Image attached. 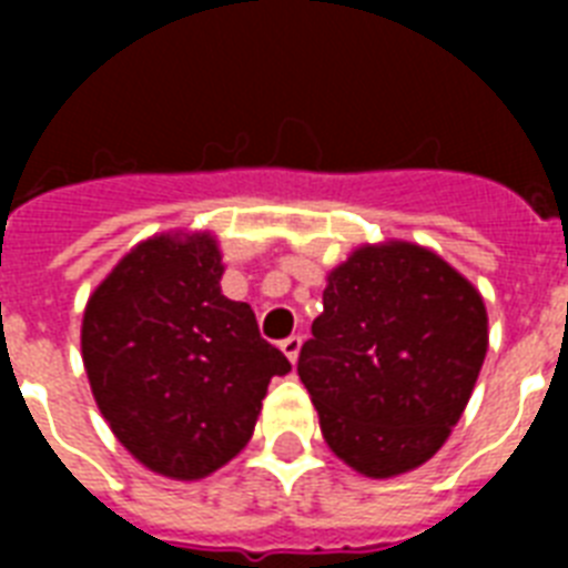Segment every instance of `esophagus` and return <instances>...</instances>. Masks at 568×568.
<instances>
[{"label": "esophagus", "mask_w": 568, "mask_h": 568, "mask_svg": "<svg viewBox=\"0 0 568 568\" xmlns=\"http://www.w3.org/2000/svg\"><path fill=\"white\" fill-rule=\"evenodd\" d=\"M301 345H303V338L301 336H288L283 342V345H280V351H283L285 356H288V363H297V356H301Z\"/></svg>", "instance_id": "esophagus-1"}]
</instances>
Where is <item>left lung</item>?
I'll use <instances>...</instances> for the list:
<instances>
[{
	"instance_id": "left-lung-1",
	"label": "left lung",
	"mask_w": 568,
	"mask_h": 568,
	"mask_svg": "<svg viewBox=\"0 0 568 568\" xmlns=\"http://www.w3.org/2000/svg\"><path fill=\"white\" fill-rule=\"evenodd\" d=\"M486 347L475 285L422 244L379 241L327 274L297 374L329 450L363 477L388 480L448 442Z\"/></svg>"
}]
</instances>
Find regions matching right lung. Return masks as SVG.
Masks as SVG:
<instances>
[{
  "instance_id": "right-lung-1",
  "label": "right lung",
  "mask_w": 568,
  "mask_h": 568,
  "mask_svg": "<svg viewBox=\"0 0 568 568\" xmlns=\"http://www.w3.org/2000/svg\"><path fill=\"white\" fill-rule=\"evenodd\" d=\"M212 232L138 241L88 297L82 363L118 442L155 475L203 480L247 445L292 365L221 292Z\"/></svg>"
}]
</instances>
